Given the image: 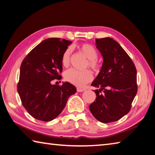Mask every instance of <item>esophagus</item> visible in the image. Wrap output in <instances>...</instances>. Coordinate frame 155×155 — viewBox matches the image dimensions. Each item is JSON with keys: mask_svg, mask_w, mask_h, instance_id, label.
Wrapping results in <instances>:
<instances>
[{"mask_svg": "<svg viewBox=\"0 0 155 155\" xmlns=\"http://www.w3.org/2000/svg\"><path fill=\"white\" fill-rule=\"evenodd\" d=\"M77 89V91L78 92H83L85 91V89H83V88H79V87H78V88Z\"/></svg>", "mask_w": 155, "mask_h": 155, "instance_id": "obj_1", "label": "esophagus"}]
</instances>
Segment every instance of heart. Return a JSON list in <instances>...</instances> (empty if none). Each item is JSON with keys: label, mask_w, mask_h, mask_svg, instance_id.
Listing matches in <instances>:
<instances>
[{"label": "heart", "mask_w": 155, "mask_h": 155, "mask_svg": "<svg viewBox=\"0 0 155 155\" xmlns=\"http://www.w3.org/2000/svg\"><path fill=\"white\" fill-rule=\"evenodd\" d=\"M78 49L88 59V66L93 70H97L99 64L97 61V52L94 46L89 44H82L78 45ZM71 53L70 48H67L63 53L61 57V64L64 66H68L69 64L70 56ZM64 78L66 81L78 87H83L90 82L93 78V74L89 70L79 71L75 69H69L64 74Z\"/></svg>", "instance_id": "b5f03b06"}]
</instances>
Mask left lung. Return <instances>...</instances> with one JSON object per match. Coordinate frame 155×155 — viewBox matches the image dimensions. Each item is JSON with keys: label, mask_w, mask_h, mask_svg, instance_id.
Instances as JSON below:
<instances>
[{"label": "left lung", "mask_w": 155, "mask_h": 155, "mask_svg": "<svg viewBox=\"0 0 155 155\" xmlns=\"http://www.w3.org/2000/svg\"><path fill=\"white\" fill-rule=\"evenodd\" d=\"M103 57L100 72L93 81L95 100L89 110L97 120L111 123L128 113L137 94V71L127 53L113 38L95 39Z\"/></svg>", "instance_id": "1"}]
</instances>
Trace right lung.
<instances>
[{
	"mask_svg": "<svg viewBox=\"0 0 155 155\" xmlns=\"http://www.w3.org/2000/svg\"><path fill=\"white\" fill-rule=\"evenodd\" d=\"M71 41L60 38L45 39L36 46L21 64L18 91L28 112L43 121H51L60 114L68 97L77 92L68 82L52 85L60 80L61 57Z\"/></svg>",
	"mask_w": 155,
	"mask_h": 155,
	"instance_id": "right-lung-1",
	"label": "right lung"
}]
</instances>
